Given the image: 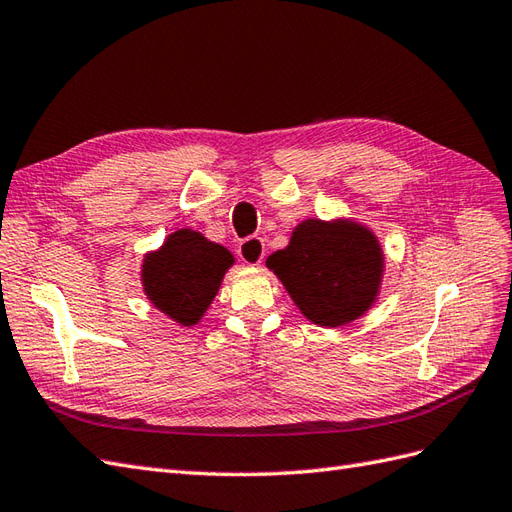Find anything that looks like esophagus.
Segmentation results:
<instances>
[{
    "instance_id": "obj_1",
    "label": "esophagus",
    "mask_w": 512,
    "mask_h": 512,
    "mask_svg": "<svg viewBox=\"0 0 512 512\" xmlns=\"http://www.w3.org/2000/svg\"><path fill=\"white\" fill-rule=\"evenodd\" d=\"M238 255H240V259L244 261V264H248V266H259L261 261H264V257H266L264 240L255 238V235H253V238L242 240L240 246H238Z\"/></svg>"
}]
</instances>
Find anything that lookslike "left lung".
I'll return each mask as SVG.
<instances>
[{
    "label": "left lung",
    "mask_w": 512,
    "mask_h": 512,
    "mask_svg": "<svg viewBox=\"0 0 512 512\" xmlns=\"http://www.w3.org/2000/svg\"><path fill=\"white\" fill-rule=\"evenodd\" d=\"M266 266L309 322L335 329L359 320L376 303L385 255L374 231L357 220L307 218Z\"/></svg>",
    "instance_id": "8db88e82"
}]
</instances>
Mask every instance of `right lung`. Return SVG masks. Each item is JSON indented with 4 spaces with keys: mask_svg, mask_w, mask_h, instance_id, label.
<instances>
[{
    "mask_svg": "<svg viewBox=\"0 0 512 512\" xmlns=\"http://www.w3.org/2000/svg\"><path fill=\"white\" fill-rule=\"evenodd\" d=\"M225 246L194 229H177L144 255L140 281L151 305L181 326L199 324L233 266Z\"/></svg>",
    "mask_w": 512,
    "mask_h": 512,
    "instance_id": "add662e5",
    "label": "right lung"
}]
</instances>
